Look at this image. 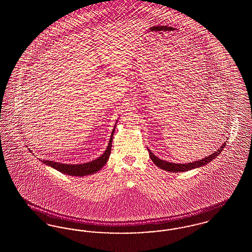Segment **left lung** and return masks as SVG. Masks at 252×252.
<instances>
[{
	"label": "left lung",
	"mask_w": 252,
	"mask_h": 252,
	"mask_svg": "<svg viewBox=\"0 0 252 252\" xmlns=\"http://www.w3.org/2000/svg\"><path fill=\"white\" fill-rule=\"evenodd\" d=\"M225 145H226V143H224L220 148L217 149V151H216L214 154H212L209 157H205L202 159H199V160H196V161H193V162H190V163H185V164L184 163H182V164L172 163V162H169V161H165V160L160 159L158 157L155 156L149 149H148V152H149V156L151 158L152 161L156 164L158 167L168 171V172L177 173V172H185V171H188V170H191V169L206 165L207 163L212 161L214 158H216V157L220 154V152L223 150Z\"/></svg>",
	"instance_id": "8db88e82"
}]
</instances>
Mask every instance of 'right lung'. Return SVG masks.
I'll return each instance as SVG.
<instances>
[{"label":"right lung","instance_id":"1","mask_svg":"<svg viewBox=\"0 0 252 252\" xmlns=\"http://www.w3.org/2000/svg\"><path fill=\"white\" fill-rule=\"evenodd\" d=\"M114 129L112 130V133H111V136H110V139H109L108 147H107L106 151L103 153V155H101L93 161L86 162L83 164H65V163H60V162L52 161V160H42V162L48 164L51 167L57 169L58 171H60L63 174H67V175H70V176L82 177V176H87V175H90V174L96 173L97 171H99L101 168L103 167L108 161L110 152H111V144H112L111 143H112V137H113Z\"/></svg>","mask_w":252,"mask_h":252}]
</instances>
